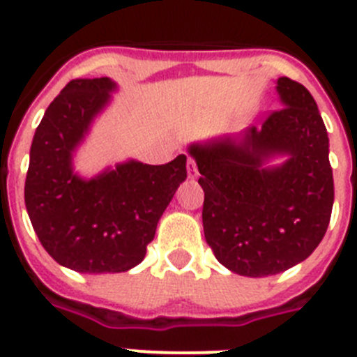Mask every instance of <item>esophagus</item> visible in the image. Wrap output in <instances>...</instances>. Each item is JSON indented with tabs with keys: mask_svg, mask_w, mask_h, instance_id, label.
I'll return each instance as SVG.
<instances>
[{
	"mask_svg": "<svg viewBox=\"0 0 357 357\" xmlns=\"http://www.w3.org/2000/svg\"><path fill=\"white\" fill-rule=\"evenodd\" d=\"M188 176H189V178H197V176H198L197 162H195L193 159H188Z\"/></svg>",
	"mask_w": 357,
	"mask_h": 357,
	"instance_id": "esophagus-1",
	"label": "esophagus"
}]
</instances>
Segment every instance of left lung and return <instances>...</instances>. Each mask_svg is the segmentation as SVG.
<instances>
[{
	"mask_svg": "<svg viewBox=\"0 0 357 357\" xmlns=\"http://www.w3.org/2000/svg\"><path fill=\"white\" fill-rule=\"evenodd\" d=\"M282 109L257 130L189 144L204 189L202 223L230 272L268 277L313 254L334 202L329 137L317 102L288 77L275 82ZM284 156L279 165L273 158Z\"/></svg>",
	"mask_w": 357,
	"mask_h": 357,
	"instance_id": "left-lung-1",
	"label": "left lung"
}]
</instances>
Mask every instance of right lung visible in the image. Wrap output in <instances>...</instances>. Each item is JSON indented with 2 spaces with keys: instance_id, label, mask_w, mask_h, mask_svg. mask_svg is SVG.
<instances>
[{
  "instance_id": "add662e5",
  "label": "right lung",
  "mask_w": 357,
  "mask_h": 357,
  "mask_svg": "<svg viewBox=\"0 0 357 357\" xmlns=\"http://www.w3.org/2000/svg\"><path fill=\"white\" fill-rule=\"evenodd\" d=\"M110 78L71 80L50 103L30 148L24 204L44 250L80 273H119L144 259L160 216L185 181V160L128 159L85 178L73 157L112 100Z\"/></svg>"
}]
</instances>
